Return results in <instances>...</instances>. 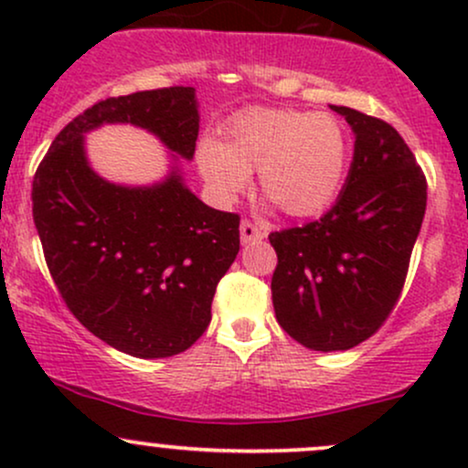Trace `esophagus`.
<instances>
[{
	"label": "esophagus",
	"instance_id": "1",
	"mask_svg": "<svg viewBox=\"0 0 468 468\" xmlns=\"http://www.w3.org/2000/svg\"><path fill=\"white\" fill-rule=\"evenodd\" d=\"M239 235H241V241H244V244H249V241L264 239L266 238V230L261 229V227H257V224L250 222V219H241Z\"/></svg>",
	"mask_w": 468,
	"mask_h": 468
}]
</instances>
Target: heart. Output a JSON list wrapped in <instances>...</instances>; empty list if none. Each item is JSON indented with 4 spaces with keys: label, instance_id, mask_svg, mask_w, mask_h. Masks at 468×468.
Segmentation results:
<instances>
[{
    "label": "heart",
    "instance_id": "heart-1",
    "mask_svg": "<svg viewBox=\"0 0 468 468\" xmlns=\"http://www.w3.org/2000/svg\"><path fill=\"white\" fill-rule=\"evenodd\" d=\"M197 165L222 200L249 186L260 169V186L286 216L324 211L336 197L347 171V138L327 114L299 110H249L224 130V141H202Z\"/></svg>",
    "mask_w": 468,
    "mask_h": 468
}]
</instances>
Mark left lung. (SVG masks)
I'll return each mask as SVG.
<instances>
[{"label": "left lung", "instance_id": "obj_1", "mask_svg": "<svg viewBox=\"0 0 468 468\" xmlns=\"http://www.w3.org/2000/svg\"><path fill=\"white\" fill-rule=\"evenodd\" d=\"M354 132L346 186L324 218L268 235L279 325L316 352L350 350L399 303L427 208V178L389 122L332 105Z\"/></svg>", "mask_w": 468, "mask_h": 468}]
</instances>
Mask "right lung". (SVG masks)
Masks as SVG:
<instances>
[{"label": "right lung", "instance_id": "1", "mask_svg": "<svg viewBox=\"0 0 468 468\" xmlns=\"http://www.w3.org/2000/svg\"><path fill=\"white\" fill-rule=\"evenodd\" d=\"M103 122L144 127L191 160L196 92L174 85L99 101L57 133L32 180V218L69 313L116 350L174 356L211 324L213 294L239 250V216L197 200L178 171L138 189L99 178L83 133Z\"/></svg>", "mask_w": 468, "mask_h": 468}]
</instances>
